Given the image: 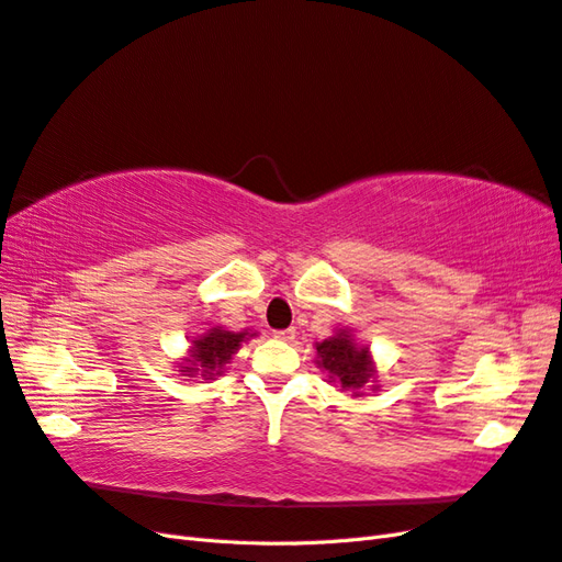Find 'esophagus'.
<instances>
[{
	"label": "esophagus",
	"instance_id": "1",
	"mask_svg": "<svg viewBox=\"0 0 562 562\" xmlns=\"http://www.w3.org/2000/svg\"><path fill=\"white\" fill-rule=\"evenodd\" d=\"M274 337H277V339H281V342H293V339H295V328L274 330Z\"/></svg>",
	"mask_w": 562,
	"mask_h": 562
}]
</instances>
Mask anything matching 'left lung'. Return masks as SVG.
Returning <instances> with one entry per match:
<instances>
[{"instance_id":"left-lung-1","label":"left lung","mask_w":562,"mask_h":562,"mask_svg":"<svg viewBox=\"0 0 562 562\" xmlns=\"http://www.w3.org/2000/svg\"><path fill=\"white\" fill-rule=\"evenodd\" d=\"M316 366L339 391H351L353 398L366 396L368 389H380V370L370 347L356 342L351 328H337L328 339L316 342Z\"/></svg>"}]
</instances>
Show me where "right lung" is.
Masks as SVG:
<instances>
[{
	"label": "right lung",
	"mask_w": 562,
	"mask_h": 562,
	"mask_svg": "<svg viewBox=\"0 0 562 562\" xmlns=\"http://www.w3.org/2000/svg\"><path fill=\"white\" fill-rule=\"evenodd\" d=\"M255 335H258L255 330L234 333L223 326H209L194 339H190V349H187L182 359L176 361V368L184 378L215 380L225 375L234 353Z\"/></svg>",
	"instance_id": "obj_1"
}]
</instances>
